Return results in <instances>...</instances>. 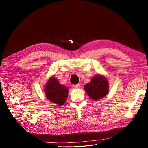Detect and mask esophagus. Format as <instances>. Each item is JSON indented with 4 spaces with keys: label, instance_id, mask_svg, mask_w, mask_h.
Masks as SVG:
<instances>
[{
    "label": "esophagus",
    "instance_id": "esophagus-1",
    "mask_svg": "<svg viewBox=\"0 0 148 148\" xmlns=\"http://www.w3.org/2000/svg\"><path fill=\"white\" fill-rule=\"evenodd\" d=\"M73 87L75 88V89H78L79 88V84H74L73 85Z\"/></svg>",
    "mask_w": 148,
    "mask_h": 148
}]
</instances>
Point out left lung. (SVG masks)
Here are the masks:
<instances>
[{
	"label": "left lung",
	"instance_id": "1",
	"mask_svg": "<svg viewBox=\"0 0 148 148\" xmlns=\"http://www.w3.org/2000/svg\"><path fill=\"white\" fill-rule=\"evenodd\" d=\"M84 89L91 99L94 101H98L109 93L108 79L104 75L96 74L92 77L90 82L84 85Z\"/></svg>",
	"mask_w": 148,
	"mask_h": 148
}]
</instances>
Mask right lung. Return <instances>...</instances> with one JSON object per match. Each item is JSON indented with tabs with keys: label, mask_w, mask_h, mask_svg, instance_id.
<instances>
[{
	"label": "right lung",
	"mask_w": 148,
	"mask_h": 148,
	"mask_svg": "<svg viewBox=\"0 0 148 148\" xmlns=\"http://www.w3.org/2000/svg\"><path fill=\"white\" fill-rule=\"evenodd\" d=\"M44 92L47 99L57 106H62L65 102L68 96L69 89L61 84L53 76L49 78L44 88Z\"/></svg>",
	"instance_id": "obj_1"
}]
</instances>
